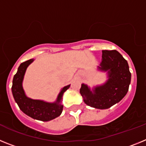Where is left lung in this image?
Instances as JSON below:
<instances>
[{"label":"left lung","instance_id":"left-lung-1","mask_svg":"<svg viewBox=\"0 0 146 146\" xmlns=\"http://www.w3.org/2000/svg\"><path fill=\"white\" fill-rule=\"evenodd\" d=\"M97 70L106 73V82L92 88L82 83L80 93L88 106L108 109L119 102L128 92L131 82L128 63L117 50H102V58Z\"/></svg>","mask_w":146,"mask_h":146}]
</instances>
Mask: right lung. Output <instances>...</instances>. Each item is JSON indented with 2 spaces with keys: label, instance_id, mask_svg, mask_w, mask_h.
<instances>
[{
  "label": "right lung",
  "instance_id": "right-lung-1",
  "mask_svg": "<svg viewBox=\"0 0 146 146\" xmlns=\"http://www.w3.org/2000/svg\"><path fill=\"white\" fill-rule=\"evenodd\" d=\"M33 60L34 59H30L22 63L18 67L17 72L14 76L12 81L11 91L13 96L20 109L27 115L38 121H51L61 114L64 108L62 104L63 95L67 89L69 88L70 85L62 88L57 99L53 102H48L40 99H33L27 96L23 89V82L27 68L33 63Z\"/></svg>",
  "mask_w": 146,
  "mask_h": 146
}]
</instances>
